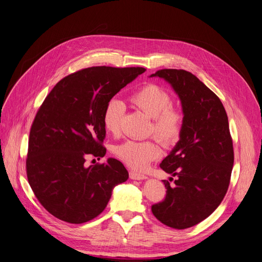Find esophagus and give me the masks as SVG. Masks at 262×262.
I'll return each instance as SVG.
<instances>
[{
  "label": "esophagus",
  "instance_id": "34e87169",
  "mask_svg": "<svg viewBox=\"0 0 262 262\" xmlns=\"http://www.w3.org/2000/svg\"><path fill=\"white\" fill-rule=\"evenodd\" d=\"M129 173H130V178H131V179H134V180H143V179H146V176L143 175V173H141V172L134 171V170H130Z\"/></svg>",
  "mask_w": 262,
  "mask_h": 262
}]
</instances>
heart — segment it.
Returning a JSON list of instances; mask_svg holds the SVG:
<instances>
[{
    "instance_id": "obj_1",
    "label": "heart",
    "mask_w": 262,
    "mask_h": 262,
    "mask_svg": "<svg viewBox=\"0 0 262 262\" xmlns=\"http://www.w3.org/2000/svg\"><path fill=\"white\" fill-rule=\"evenodd\" d=\"M129 102L151 118L149 132L154 133L161 143L175 145L181 138L184 126L183 112L172 106L170 94L157 84H146L129 96ZM123 105L118 100H111L105 105L102 122L108 134L117 136L121 129ZM114 155L135 169L145 168L161 155V148L156 139L144 141L128 140L113 149Z\"/></svg>"
}]
</instances>
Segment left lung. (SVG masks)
<instances>
[{
    "label": "left lung",
    "mask_w": 262,
    "mask_h": 262,
    "mask_svg": "<svg viewBox=\"0 0 262 262\" xmlns=\"http://www.w3.org/2000/svg\"><path fill=\"white\" fill-rule=\"evenodd\" d=\"M151 77L166 80L178 94L184 114L181 138L160 167L178 179L163 180L164 201L151 206L164 225L185 229L220 206L230 183L233 145L228 117L220 98L183 69H161Z\"/></svg>",
    "instance_id": "obj_1"
}]
</instances>
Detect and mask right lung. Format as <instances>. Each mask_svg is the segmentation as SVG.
<instances>
[{
	"instance_id": "obj_1",
	"label": "right lung",
	"mask_w": 262,
	"mask_h": 262,
	"mask_svg": "<svg viewBox=\"0 0 262 262\" xmlns=\"http://www.w3.org/2000/svg\"><path fill=\"white\" fill-rule=\"evenodd\" d=\"M143 67L97 66L61 79L46 97L30 131L27 176L42 207L55 217L83 224L105 209L115 185L129 178L120 161L86 167L104 157L105 105L145 72Z\"/></svg>"
}]
</instances>
